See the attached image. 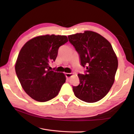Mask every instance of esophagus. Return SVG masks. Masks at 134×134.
Segmentation results:
<instances>
[{
  "mask_svg": "<svg viewBox=\"0 0 134 134\" xmlns=\"http://www.w3.org/2000/svg\"><path fill=\"white\" fill-rule=\"evenodd\" d=\"M72 74H72V72L71 73H68V72H67V73H65V76L67 79H70L72 76Z\"/></svg>",
  "mask_w": 134,
  "mask_h": 134,
  "instance_id": "esophagus-1",
  "label": "esophagus"
}]
</instances>
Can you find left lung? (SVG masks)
Returning a JSON list of instances; mask_svg holds the SVG:
<instances>
[{
    "label": "left lung",
    "mask_w": 134,
    "mask_h": 134,
    "mask_svg": "<svg viewBox=\"0 0 134 134\" xmlns=\"http://www.w3.org/2000/svg\"><path fill=\"white\" fill-rule=\"evenodd\" d=\"M79 55L85 74H79L80 83L72 86L75 96L94 103L103 98L112 87L118 62L110 42L99 34L86 31L68 36Z\"/></svg>",
    "instance_id": "8db88e82"
}]
</instances>
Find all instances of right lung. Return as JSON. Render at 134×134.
<instances>
[{"instance_id": "add662e5", "label": "right lung", "mask_w": 134, "mask_h": 134, "mask_svg": "<svg viewBox=\"0 0 134 134\" xmlns=\"http://www.w3.org/2000/svg\"><path fill=\"white\" fill-rule=\"evenodd\" d=\"M68 41L65 35H46L28 41L20 51L15 71L22 88L31 98L44 102L57 96L65 77L51 70L58 48Z\"/></svg>"}]
</instances>
